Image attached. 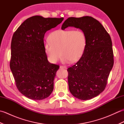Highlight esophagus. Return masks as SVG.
<instances>
[{
	"mask_svg": "<svg viewBox=\"0 0 124 124\" xmlns=\"http://www.w3.org/2000/svg\"><path fill=\"white\" fill-rule=\"evenodd\" d=\"M60 69H67V67H65V66H63V65H61L60 67Z\"/></svg>",
	"mask_w": 124,
	"mask_h": 124,
	"instance_id": "esophagus-1",
	"label": "esophagus"
}]
</instances>
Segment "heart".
Returning a JSON list of instances; mask_svg holds the SVG:
<instances>
[{
	"mask_svg": "<svg viewBox=\"0 0 124 124\" xmlns=\"http://www.w3.org/2000/svg\"><path fill=\"white\" fill-rule=\"evenodd\" d=\"M50 42L44 45V49L49 61L56 63L63 55L62 61H77L82 56L86 46L87 38L81 30H57L50 34Z\"/></svg>",
	"mask_w": 124,
	"mask_h": 124,
	"instance_id": "obj_1",
	"label": "heart"
}]
</instances>
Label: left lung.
Segmentation results:
<instances>
[{"instance_id":"obj_1","label":"left lung","mask_w":124,"mask_h":124,"mask_svg":"<svg viewBox=\"0 0 124 124\" xmlns=\"http://www.w3.org/2000/svg\"><path fill=\"white\" fill-rule=\"evenodd\" d=\"M69 27L79 29L87 38L82 56L68 69L69 91L78 99L90 100L104 90L114 65L111 39L103 26L91 16L69 17L61 29Z\"/></svg>"}]
</instances>
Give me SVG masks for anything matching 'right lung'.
I'll return each instance as SVG.
<instances>
[{
    "instance_id": "1",
    "label": "right lung",
    "mask_w": 124,
    "mask_h": 124,
    "mask_svg": "<svg viewBox=\"0 0 124 124\" xmlns=\"http://www.w3.org/2000/svg\"><path fill=\"white\" fill-rule=\"evenodd\" d=\"M63 19L33 16L24 21L13 34L10 68L18 91L29 99L44 100L53 91L59 66L48 62L44 38L47 31Z\"/></svg>"
}]
</instances>
